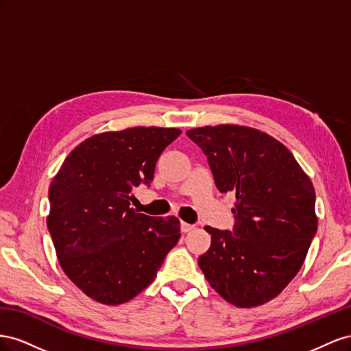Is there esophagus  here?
Returning a JSON list of instances; mask_svg holds the SVG:
<instances>
[{"instance_id": "1", "label": "esophagus", "mask_w": 351, "mask_h": 351, "mask_svg": "<svg viewBox=\"0 0 351 351\" xmlns=\"http://www.w3.org/2000/svg\"><path fill=\"white\" fill-rule=\"evenodd\" d=\"M194 229V225H189V223H186V222H181V231L182 232H189V231H193Z\"/></svg>"}]
</instances>
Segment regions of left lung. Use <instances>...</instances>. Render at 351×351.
I'll return each instance as SVG.
<instances>
[{
    "label": "left lung",
    "instance_id": "obj_1",
    "mask_svg": "<svg viewBox=\"0 0 351 351\" xmlns=\"http://www.w3.org/2000/svg\"><path fill=\"white\" fill-rule=\"evenodd\" d=\"M186 135L207 156L220 193H235L232 231L206 226L198 257L215 291L237 307L262 306L291 282L316 234L315 188L289 149L258 129L203 126Z\"/></svg>",
    "mask_w": 351,
    "mask_h": 351
}]
</instances>
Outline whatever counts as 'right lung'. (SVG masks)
Here are the masks:
<instances>
[{
    "mask_svg": "<svg viewBox=\"0 0 351 351\" xmlns=\"http://www.w3.org/2000/svg\"><path fill=\"white\" fill-rule=\"evenodd\" d=\"M176 128L136 126L85 139L48 189V231L58 263L84 294L107 306L132 300L154 281L181 238L175 216L131 208L132 189L149 186Z\"/></svg>",
    "mask_w": 351,
    "mask_h": 351,
    "instance_id": "1",
    "label": "right lung"
}]
</instances>
